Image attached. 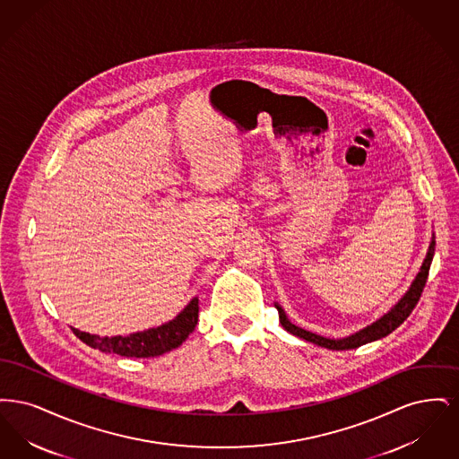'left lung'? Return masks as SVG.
<instances>
[{
	"instance_id": "1",
	"label": "left lung",
	"mask_w": 459,
	"mask_h": 459,
	"mask_svg": "<svg viewBox=\"0 0 459 459\" xmlns=\"http://www.w3.org/2000/svg\"><path fill=\"white\" fill-rule=\"evenodd\" d=\"M434 253H436V240L432 238V242L429 246V251H427V256L423 260V264L416 275L413 284L410 287V290L399 299V303L391 307L389 313H385L382 318H378L377 322H373L368 327L352 333L350 337H344V339H327V337H322L318 333H313L309 330L305 328L296 327L294 324L289 322V318L285 316V311L281 306L275 303V307L279 309V318H281V324L282 327L290 332L292 335L299 337V339H305L307 342H313L316 346H322V348H327V350L333 351H344V350H354V348H359L363 344H368L373 342L377 339H382L385 335H389L393 330L399 327L413 311L416 303L420 301V296L423 292V287L427 284V277H429V270H430V264L434 260Z\"/></svg>"
}]
</instances>
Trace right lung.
<instances>
[{
    "mask_svg": "<svg viewBox=\"0 0 459 459\" xmlns=\"http://www.w3.org/2000/svg\"><path fill=\"white\" fill-rule=\"evenodd\" d=\"M197 311H199V306H197V298H195L169 324L148 328L144 332L129 333V335L100 337L88 332H81L77 328H72V330L84 344H88L94 350L120 354L126 358H154L178 348L189 337V333L196 328Z\"/></svg>",
    "mask_w": 459,
    "mask_h": 459,
    "instance_id": "1",
    "label": "right lung"
}]
</instances>
